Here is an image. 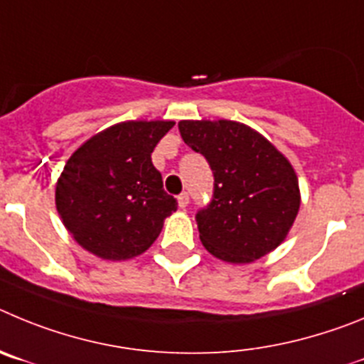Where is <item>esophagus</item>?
Segmentation results:
<instances>
[{"label": "esophagus", "mask_w": 364, "mask_h": 364, "mask_svg": "<svg viewBox=\"0 0 364 364\" xmlns=\"http://www.w3.org/2000/svg\"><path fill=\"white\" fill-rule=\"evenodd\" d=\"M188 201H190L188 192H181V194L178 196V203H179V206H181V208H185V206H188Z\"/></svg>", "instance_id": "1"}]
</instances>
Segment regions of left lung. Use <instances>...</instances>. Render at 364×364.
Instances as JSON below:
<instances>
[{
    "instance_id": "left-lung-1",
    "label": "left lung",
    "mask_w": 364,
    "mask_h": 364,
    "mask_svg": "<svg viewBox=\"0 0 364 364\" xmlns=\"http://www.w3.org/2000/svg\"><path fill=\"white\" fill-rule=\"evenodd\" d=\"M178 127L214 174L212 199L196 214L203 247L228 263H250L274 250L299 210L292 165L261 134L235 121Z\"/></svg>"
}]
</instances>
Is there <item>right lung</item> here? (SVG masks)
<instances>
[{
    "mask_svg": "<svg viewBox=\"0 0 364 364\" xmlns=\"http://www.w3.org/2000/svg\"><path fill=\"white\" fill-rule=\"evenodd\" d=\"M174 121H129L72 154L55 206L72 237L103 259H129L158 239L178 201L166 194L152 152Z\"/></svg>",
    "mask_w": 364,
    "mask_h": 364,
    "instance_id": "obj_1",
    "label": "right lung"
}]
</instances>
